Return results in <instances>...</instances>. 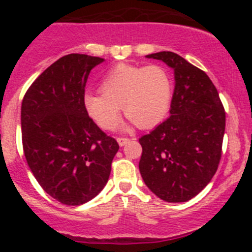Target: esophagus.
Masks as SVG:
<instances>
[{
	"instance_id": "esophagus-1",
	"label": "esophagus",
	"mask_w": 252,
	"mask_h": 252,
	"mask_svg": "<svg viewBox=\"0 0 252 252\" xmlns=\"http://www.w3.org/2000/svg\"><path fill=\"white\" fill-rule=\"evenodd\" d=\"M117 141H118L119 146H124V145L128 144V142L130 141V139H128V138H117Z\"/></svg>"
}]
</instances>
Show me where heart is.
Here are the masks:
<instances>
[{
    "instance_id": "b5f03b06",
    "label": "heart",
    "mask_w": 252,
    "mask_h": 252,
    "mask_svg": "<svg viewBox=\"0 0 252 252\" xmlns=\"http://www.w3.org/2000/svg\"><path fill=\"white\" fill-rule=\"evenodd\" d=\"M101 95L88 94L84 106L100 128L111 130L119 122L121 107L131 124L141 129L157 126L168 113L173 83L161 65L122 64L111 68L100 83Z\"/></svg>"
}]
</instances>
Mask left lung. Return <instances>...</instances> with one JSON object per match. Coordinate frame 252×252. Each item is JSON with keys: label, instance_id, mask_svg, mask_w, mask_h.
Here are the masks:
<instances>
[{"label": "left lung", "instance_id": "obj_1", "mask_svg": "<svg viewBox=\"0 0 252 252\" xmlns=\"http://www.w3.org/2000/svg\"><path fill=\"white\" fill-rule=\"evenodd\" d=\"M174 69L171 116L139 142V169L146 187L167 202L196 196L217 172L222 156L225 112L204 70L174 52L147 55Z\"/></svg>", "mask_w": 252, "mask_h": 252}]
</instances>
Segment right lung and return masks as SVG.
Returning a JSON list of instances; mask_svg holds the SVG:
<instances>
[{"label":"right lung","mask_w":252,"mask_h":252,"mask_svg":"<svg viewBox=\"0 0 252 252\" xmlns=\"http://www.w3.org/2000/svg\"><path fill=\"white\" fill-rule=\"evenodd\" d=\"M103 58L63 56L41 73L22 102V141L30 171L42 189L68 206L90 201L105 188L118 142L84 106L91 69Z\"/></svg>","instance_id":"add662e5"}]
</instances>
